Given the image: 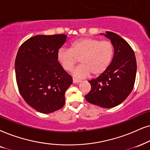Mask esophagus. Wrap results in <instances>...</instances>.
Returning a JSON list of instances; mask_svg holds the SVG:
<instances>
[{"label":"esophagus","instance_id":"1","mask_svg":"<svg viewBox=\"0 0 150 150\" xmlns=\"http://www.w3.org/2000/svg\"><path fill=\"white\" fill-rule=\"evenodd\" d=\"M73 82L75 83V84H76V83L81 82V81L78 80V79H73Z\"/></svg>","mask_w":150,"mask_h":150}]
</instances>
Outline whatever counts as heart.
Wrapping results in <instances>:
<instances>
[{
	"label": "heart",
	"instance_id": "b5f03b06",
	"mask_svg": "<svg viewBox=\"0 0 150 150\" xmlns=\"http://www.w3.org/2000/svg\"><path fill=\"white\" fill-rule=\"evenodd\" d=\"M114 53L109 41L93 38H81L71 43L70 49L60 48L57 53V61L66 71H71L79 59L81 65L75 68L73 75L77 78L98 77L109 67Z\"/></svg>",
	"mask_w": 150,
	"mask_h": 150
}]
</instances>
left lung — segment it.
Returning a JSON list of instances; mask_svg holds the SVG:
<instances>
[{
	"label": "left lung",
	"instance_id": "1",
	"mask_svg": "<svg viewBox=\"0 0 150 150\" xmlns=\"http://www.w3.org/2000/svg\"><path fill=\"white\" fill-rule=\"evenodd\" d=\"M110 39L114 53L109 67L96 79L89 80L91 90L85 98L89 103L103 108H113L124 101L135 83L136 60L134 52L127 41L117 34H100Z\"/></svg>",
	"mask_w": 150,
	"mask_h": 150
}]
</instances>
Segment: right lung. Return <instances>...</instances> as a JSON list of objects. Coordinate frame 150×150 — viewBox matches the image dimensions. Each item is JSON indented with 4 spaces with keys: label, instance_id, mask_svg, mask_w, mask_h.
Masks as SVG:
<instances>
[{
    "label": "right lung",
    "instance_id": "add662e5",
    "mask_svg": "<svg viewBox=\"0 0 150 150\" xmlns=\"http://www.w3.org/2000/svg\"><path fill=\"white\" fill-rule=\"evenodd\" d=\"M65 35H37L25 41L15 59L18 90L30 107L43 113L63 107L65 92L73 83L57 58Z\"/></svg>",
    "mask_w": 150,
    "mask_h": 150
}]
</instances>
